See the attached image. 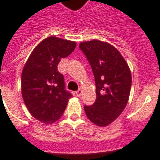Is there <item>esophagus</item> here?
<instances>
[{
  "label": "esophagus",
  "mask_w": 160,
  "mask_h": 160,
  "mask_svg": "<svg viewBox=\"0 0 160 160\" xmlns=\"http://www.w3.org/2000/svg\"><path fill=\"white\" fill-rule=\"evenodd\" d=\"M75 94H76V95H77L78 97H80V96H81V95H82V90H81V89H79V90L75 92Z\"/></svg>",
  "instance_id": "obj_1"
}]
</instances>
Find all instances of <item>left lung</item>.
Instances as JSON below:
<instances>
[{
    "label": "left lung",
    "instance_id": "obj_1",
    "mask_svg": "<svg viewBox=\"0 0 160 160\" xmlns=\"http://www.w3.org/2000/svg\"><path fill=\"white\" fill-rule=\"evenodd\" d=\"M80 49L87 58L96 85V100L84 106L88 119L98 126H107L126 106L131 88V73L121 54L110 44L93 41L81 42Z\"/></svg>",
    "mask_w": 160,
    "mask_h": 160
}]
</instances>
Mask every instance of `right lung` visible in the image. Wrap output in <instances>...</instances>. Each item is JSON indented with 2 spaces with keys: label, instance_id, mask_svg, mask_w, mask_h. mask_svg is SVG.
<instances>
[{
  "label": "right lung",
  "instance_id": "add662e5",
  "mask_svg": "<svg viewBox=\"0 0 160 160\" xmlns=\"http://www.w3.org/2000/svg\"><path fill=\"white\" fill-rule=\"evenodd\" d=\"M74 41L50 36L34 49L21 74V93L31 115L44 124L60 119L72 95L65 90L59 62L75 50Z\"/></svg>",
  "mask_w": 160,
  "mask_h": 160
}]
</instances>
